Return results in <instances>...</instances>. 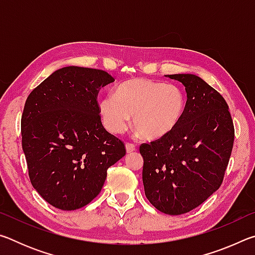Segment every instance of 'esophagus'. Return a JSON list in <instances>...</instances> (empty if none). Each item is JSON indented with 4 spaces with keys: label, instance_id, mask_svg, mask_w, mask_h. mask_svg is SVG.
Wrapping results in <instances>:
<instances>
[{
    "label": "esophagus",
    "instance_id": "34e87169",
    "mask_svg": "<svg viewBox=\"0 0 255 255\" xmlns=\"http://www.w3.org/2000/svg\"><path fill=\"white\" fill-rule=\"evenodd\" d=\"M135 149H136V146L133 144H129V143L126 144V152L127 153H132Z\"/></svg>",
    "mask_w": 255,
    "mask_h": 255
}]
</instances>
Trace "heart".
<instances>
[{"label": "heart", "mask_w": 255, "mask_h": 255, "mask_svg": "<svg viewBox=\"0 0 255 255\" xmlns=\"http://www.w3.org/2000/svg\"><path fill=\"white\" fill-rule=\"evenodd\" d=\"M103 125L111 133L126 130L132 116V127L147 140L166 137L180 124L185 110L182 90L146 79H131L115 89L114 96L99 100Z\"/></svg>", "instance_id": "heart-1"}]
</instances>
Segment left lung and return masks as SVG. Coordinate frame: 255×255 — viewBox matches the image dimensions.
<instances>
[{
  "instance_id": "obj_1",
  "label": "left lung",
  "mask_w": 255,
  "mask_h": 255,
  "mask_svg": "<svg viewBox=\"0 0 255 255\" xmlns=\"http://www.w3.org/2000/svg\"><path fill=\"white\" fill-rule=\"evenodd\" d=\"M166 77L184 85V114L170 135L141 144L139 152L146 198L164 214L181 215L221 187L234 143V126L225 99L201 77Z\"/></svg>"
}]
</instances>
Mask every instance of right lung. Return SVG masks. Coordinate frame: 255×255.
Segmentation results:
<instances>
[{"instance_id":"right-lung-1","label":"right lung","mask_w":255,"mask_h":255,"mask_svg":"<svg viewBox=\"0 0 255 255\" xmlns=\"http://www.w3.org/2000/svg\"><path fill=\"white\" fill-rule=\"evenodd\" d=\"M115 82L96 68H59L29 94L21 118L22 149L32 187L51 206L75 210L91 202L108 167L126 154L102 126L100 89Z\"/></svg>"}]
</instances>
